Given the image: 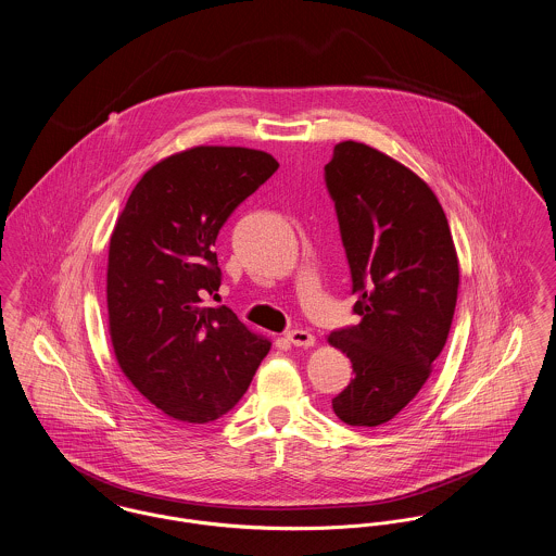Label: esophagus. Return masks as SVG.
Listing matches in <instances>:
<instances>
[{"label": "esophagus", "instance_id": "34e87169", "mask_svg": "<svg viewBox=\"0 0 556 556\" xmlns=\"http://www.w3.org/2000/svg\"><path fill=\"white\" fill-rule=\"evenodd\" d=\"M286 339H288L292 345H296V348H313V345H315V337H313L308 330H303V328L290 330V332L286 334Z\"/></svg>", "mask_w": 556, "mask_h": 556}]
</instances>
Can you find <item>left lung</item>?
<instances>
[{
    "label": "left lung",
    "instance_id": "8db88e82",
    "mask_svg": "<svg viewBox=\"0 0 556 556\" xmlns=\"http://www.w3.org/2000/svg\"><path fill=\"white\" fill-rule=\"evenodd\" d=\"M324 173L361 315L328 334L354 369L332 412L350 427H379L420 392L447 341L458 257L437 195L401 162L345 140Z\"/></svg>",
    "mask_w": 556,
    "mask_h": 556
}]
</instances>
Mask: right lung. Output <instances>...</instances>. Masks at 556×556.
<instances>
[{
	"label": "right lung",
	"mask_w": 556,
	"mask_h": 556,
	"mask_svg": "<svg viewBox=\"0 0 556 556\" xmlns=\"http://www.w3.org/2000/svg\"><path fill=\"white\" fill-rule=\"evenodd\" d=\"M277 168L257 149H187L142 175L115 224L106 270L115 358L170 420L222 418L270 350L232 308L202 301L222 286L213 251L222 226Z\"/></svg>",
	"instance_id": "obj_1"
}]
</instances>
